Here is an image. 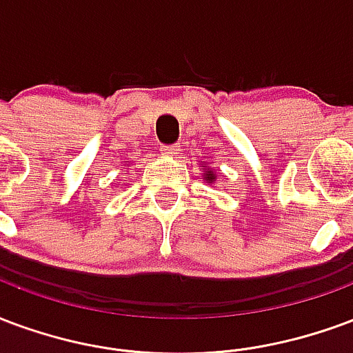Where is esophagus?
Masks as SVG:
<instances>
[{
    "label": "esophagus",
    "instance_id": "obj_1",
    "mask_svg": "<svg viewBox=\"0 0 353 353\" xmlns=\"http://www.w3.org/2000/svg\"><path fill=\"white\" fill-rule=\"evenodd\" d=\"M180 152L179 145H163L161 146V154H165V156H176Z\"/></svg>",
    "mask_w": 353,
    "mask_h": 353
}]
</instances>
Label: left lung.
I'll return each instance as SVG.
<instances>
[{
  "instance_id": "8db88e82",
  "label": "left lung",
  "mask_w": 353,
  "mask_h": 353,
  "mask_svg": "<svg viewBox=\"0 0 353 353\" xmlns=\"http://www.w3.org/2000/svg\"><path fill=\"white\" fill-rule=\"evenodd\" d=\"M212 179H214V174H212V173H208V174H207V180H212Z\"/></svg>"
}]
</instances>
